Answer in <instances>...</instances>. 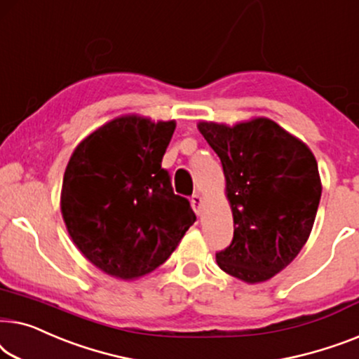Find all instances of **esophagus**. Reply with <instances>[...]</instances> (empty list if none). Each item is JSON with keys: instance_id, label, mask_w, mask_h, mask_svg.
Instances as JSON below:
<instances>
[{"instance_id": "1", "label": "esophagus", "mask_w": 359, "mask_h": 359, "mask_svg": "<svg viewBox=\"0 0 359 359\" xmlns=\"http://www.w3.org/2000/svg\"><path fill=\"white\" fill-rule=\"evenodd\" d=\"M190 203H191V208L195 210L196 215L201 213V205H203V200H201V196L198 194H194L190 198Z\"/></svg>"}]
</instances>
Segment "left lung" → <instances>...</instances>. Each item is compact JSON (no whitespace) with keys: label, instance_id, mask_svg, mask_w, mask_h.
Instances as JSON below:
<instances>
[{"label":"left lung","instance_id":"8db88e82","mask_svg":"<svg viewBox=\"0 0 359 359\" xmlns=\"http://www.w3.org/2000/svg\"><path fill=\"white\" fill-rule=\"evenodd\" d=\"M198 130L223 164L234 218L232 242L216 262L245 283L270 280L296 259L314 226L322 194L314 154L270 118L200 122Z\"/></svg>","mask_w":359,"mask_h":359}]
</instances>
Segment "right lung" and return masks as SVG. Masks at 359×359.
<instances>
[{
    "mask_svg": "<svg viewBox=\"0 0 359 359\" xmlns=\"http://www.w3.org/2000/svg\"><path fill=\"white\" fill-rule=\"evenodd\" d=\"M174 130V120L125 115L90 133L69 158L65 224L86 259L115 278L158 269L196 221L161 168Z\"/></svg>",
    "mask_w": 359,
    "mask_h": 359,
    "instance_id": "right-lung-1",
    "label": "right lung"
}]
</instances>
